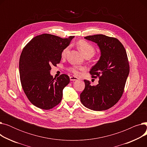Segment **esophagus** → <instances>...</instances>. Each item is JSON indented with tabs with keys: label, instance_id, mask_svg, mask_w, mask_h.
Instances as JSON below:
<instances>
[{
	"label": "esophagus",
	"instance_id": "34e87169",
	"mask_svg": "<svg viewBox=\"0 0 147 147\" xmlns=\"http://www.w3.org/2000/svg\"><path fill=\"white\" fill-rule=\"evenodd\" d=\"M69 79H70L71 81H74V80H78V78H76V77H75V76H71L70 78H69Z\"/></svg>",
	"mask_w": 147,
	"mask_h": 147
}]
</instances>
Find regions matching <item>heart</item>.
I'll use <instances>...</instances> for the list:
<instances>
[{"label": "heart", "mask_w": 147, "mask_h": 147, "mask_svg": "<svg viewBox=\"0 0 147 147\" xmlns=\"http://www.w3.org/2000/svg\"><path fill=\"white\" fill-rule=\"evenodd\" d=\"M78 45L79 46V49L81 50V51L83 53L84 55H90L92 57L94 55V54L95 53V49L93 46V45H92L90 43L88 42L86 40H80ZM68 47H66L64 48L63 51L61 52V57L63 58L65 57L67 55V53L68 51ZM68 70L69 71L71 72L76 76H79L81 74L82 72L85 71V67H82V66H78V65H72L68 67L67 68Z\"/></svg>", "instance_id": "obj_1"}]
</instances>
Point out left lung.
Instances as JSON below:
<instances>
[{
	"instance_id": "1",
	"label": "left lung",
	"mask_w": 147,
	"mask_h": 147,
	"mask_svg": "<svg viewBox=\"0 0 147 147\" xmlns=\"http://www.w3.org/2000/svg\"><path fill=\"white\" fill-rule=\"evenodd\" d=\"M87 40L98 44L101 55L89 73L99 79L96 86L84 80L85 88L80 94L83 105L94 111H102L114 106L121 98L129 73L127 53L117 38L103 34L88 36Z\"/></svg>"
}]
</instances>
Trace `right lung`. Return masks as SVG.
<instances>
[{"mask_svg": "<svg viewBox=\"0 0 147 147\" xmlns=\"http://www.w3.org/2000/svg\"><path fill=\"white\" fill-rule=\"evenodd\" d=\"M73 37L40 34L32 38L22 51L19 61L21 86L31 103L40 109H52L61 101L69 78L65 74L53 78L50 71L52 65L59 63L62 51Z\"/></svg>", "mask_w": 147, "mask_h": 147, "instance_id": "right-lung-1", "label": "right lung"}]
</instances>
